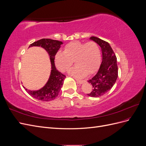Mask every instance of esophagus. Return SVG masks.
Masks as SVG:
<instances>
[{"label":"esophagus","mask_w":146,"mask_h":146,"mask_svg":"<svg viewBox=\"0 0 146 146\" xmlns=\"http://www.w3.org/2000/svg\"><path fill=\"white\" fill-rule=\"evenodd\" d=\"M76 81H77V82L78 83H80V84H82V83L84 82V80H78V79H76Z\"/></svg>","instance_id":"esophagus-1"}]
</instances>
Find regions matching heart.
I'll list each match as a JSON object with an SVG mask.
<instances>
[{
  "instance_id": "b5f03b06",
  "label": "heart",
  "mask_w": 146,
  "mask_h": 146,
  "mask_svg": "<svg viewBox=\"0 0 146 146\" xmlns=\"http://www.w3.org/2000/svg\"><path fill=\"white\" fill-rule=\"evenodd\" d=\"M76 66L69 73L77 77L91 74L98 69L100 62L99 47L94 41L86 43L73 41L68 44L64 51H59L55 56V63L61 72H66L71 67L73 61Z\"/></svg>"
}]
</instances>
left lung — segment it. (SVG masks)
I'll return each instance as SVG.
<instances>
[{
	"label": "left lung",
	"mask_w": 146,
	"mask_h": 146,
	"mask_svg": "<svg viewBox=\"0 0 146 146\" xmlns=\"http://www.w3.org/2000/svg\"><path fill=\"white\" fill-rule=\"evenodd\" d=\"M90 39L101 47L102 61L98 72L88 81L92 85V90L87 94L92 98H98L111 90L117 80V58L108 42L95 36H91Z\"/></svg>",
	"instance_id": "left-lung-1"
}]
</instances>
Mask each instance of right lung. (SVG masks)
Listing matches in <instances>:
<instances>
[{
	"label": "right lung",
	"mask_w": 146,
	"mask_h": 146,
	"mask_svg": "<svg viewBox=\"0 0 146 146\" xmlns=\"http://www.w3.org/2000/svg\"><path fill=\"white\" fill-rule=\"evenodd\" d=\"M61 44H63L61 41L43 38L30 45L29 47L41 46L44 48L50 56L52 64L50 76L44 86L38 91H30L25 88V91L33 98L42 101H50L58 96L66 78V76L56 70L54 62L55 55Z\"/></svg>",
	"instance_id": "add662e5"
}]
</instances>
